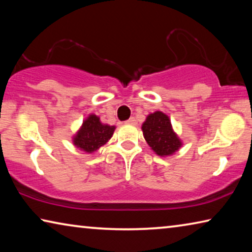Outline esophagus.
Wrapping results in <instances>:
<instances>
[{
	"label": "esophagus",
	"mask_w": 252,
	"mask_h": 252,
	"mask_svg": "<svg viewBox=\"0 0 252 252\" xmlns=\"http://www.w3.org/2000/svg\"><path fill=\"white\" fill-rule=\"evenodd\" d=\"M126 122L127 123V125H132V126L136 125V120H135V118H133V117H131L129 120H126Z\"/></svg>",
	"instance_id": "1"
}]
</instances>
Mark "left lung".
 Wrapping results in <instances>:
<instances>
[{
  "label": "left lung",
  "instance_id": "8db88e82",
  "mask_svg": "<svg viewBox=\"0 0 252 252\" xmlns=\"http://www.w3.org/2000/svg\"><path fill=\"white\" fill-rule=\"evenodd\" d=\"M146 141L158 156H170L181 147V141L174 133L169 117L157 111L149 114L142 125Z\"/></svg>",
  "mask_w": 252,
  "mask_h": 252
}]
</instances>
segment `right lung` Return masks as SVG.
Returning <instances> with one entry per match:
<instances>
[{"label":"right lung","mask_w":252,"mask_h":252,"mask_svg":"<svg viewBox=\"0 0 252 252\" xmlns=\"http://www.w3.org/2000/svg\"><path fill=\"white\" fill-rule=\"evenodd\" d=\"M114 129L116 126H113L102 125L99 117L91 114L83 122L82 127L74 136L73 142L81 150L92 153L108 142L113 134Z\"/></svg>","instance_id":"1"}]
</instances>
